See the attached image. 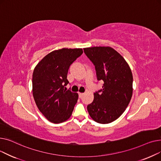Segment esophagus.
<instances>
[{
	"mask_svg": "<svg viewBox=\"0 0 161 161\" xmlns=\"http://www.w3.org/2000/svg\"><path fill=\"white\" fill-rule=\"evenodd\" d=\"M78 94H79V97L80 98H81L83 97V95H84V93H82V92H78Z\"/></svg>",
	"mask_w": 161,
	"mask_h": 161,
	"instance_id": "esophagus-1",
	"label": "esophagus"
}]
</instances>
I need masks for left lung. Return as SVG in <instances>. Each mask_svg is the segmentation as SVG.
<instances>
[{
    "mask_svg": "<svg viewBox=\"0 0 161 161\" xmlns=\"http://www.w3.org/2000/svg\"><path fill=\"white\" fill-rule=\"evenodd\" d=\"M84 53L95 66L97 80H103V89L94 93L87 106L95 121L107 124L119 118L128 106L132 95L133 77L125 59L109 46L83 48ZM102 92L99 94L98 92Z\"/></svg>",
    "mask_w": 161,
    "mask_h": 161,
    "instance_id": "8db88e82",
    "label": "left lung"
}]
</instances>
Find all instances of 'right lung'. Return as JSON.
Masks as SVG:
<instances>
[{
	"mask_svg": "<svg viewBox=\"0 0 161 161\" xmlns=\"http://www.w3.org/2000/svg\"><path fill=\"white\" fill-rule=\"evenodd\" d=\"M83 53L81 48H63L46 55L32 74V95L40 112L53 123L70 117L78 94L64 89L69 81L67 74L71 64Z\"/></svg>",
	"mask_w": 161,
	"mask_h": 161,
	"instance_id": "right-lung-1",
	"label": "right lung"
}]
</instances>
